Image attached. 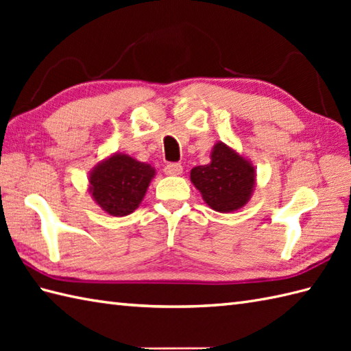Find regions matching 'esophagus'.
<instances>
[{"instance_id": "esophagus-1", "label": "esophagus", "mask_w": 351, "mask_h": 351, "mask_svg": "<svg viewBox=\"0 0 351 351\" xmlns=\"http://www.w3.org/2000/svg\"><path fill=\"white\" fill-rule=\"evenodd\" d=\"M164 173L170 175V176H178L182 173V166L181 164H175V162H170L167 164L166 167H164Z\"/></svg>"}]
</instances>
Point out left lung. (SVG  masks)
<instances>
[{
  "instance_id": "left-lung-1",
  "label": "left lung",
  "mask_w": 351,
  "mask_h": 351,
  "mask_svg": "<svg viewBox=\"0 0 351 351\" xmlns=\"http://www.w3.org/2000/svg\"><path fill=\"white\" fill-rule=\"evenodd\" d=\"M190 180L214 211L232 213L250 200L256 184V170L235 149L217 141L213 147L211 161L193 167Z\"/></svg>"
}]
</instances>
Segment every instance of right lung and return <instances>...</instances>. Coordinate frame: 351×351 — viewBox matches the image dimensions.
Masks as SVG:
<instances>
[{"mask_svg":"<svg viewBox=\"0 0 351 351\" xmlns=\"http://www.w3.org/2000/svg\"><path fill=\"white\" fill-rule=\"evenodd\" d=\"M155 169L126 154H113L88 175V191L104 211L114 217L134 213L143 200Z\"/></svg>","mask_w":351,"mask_h":351,"instance_id":"1","label":"right lung"}]
</instances>
